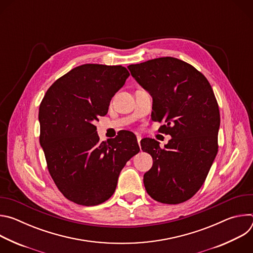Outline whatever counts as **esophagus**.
<instances>
[{
	"label": "esophagus",
	"mask_w": 253,
	"mask_h": 253,
	"mask_svg": "<svg viewBox=\"0 0 253 253\" xmlns=\"http://www.w3.org/2000/svg\"><path fill=\"white\" fill-rule=\"evenodd\" d=\"M141 139H142V137L140 136V135H137V141H138V144L140 145V141H141Z\"/></svg>",
	"instance_id": "1"
}]
</instances>
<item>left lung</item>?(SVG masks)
Returning a JSON list of instances; mask_svg holds the SVG:
<instances>
[{
	"mask_svg": "<svg viewBox=\"0 0 253 253\" xmlns=\"http://www.w3.org/2000/svg\"><path fill=\"white\" fill-rule=\"evenodd\" d=\"M128 69L152 96L151 118L165 122L159 131L172 137L164 148L154 139L141 141L143 151L153 158L144 174V186L158 202L182 203L203 185L217 154V101L205 76L179 59L162 57Z\"/></svg>",
	"mask_w": 253,
	"mask_h": 253,
	"instance_id": "obj_1",
	"label": "left lung"
}]
</instances>
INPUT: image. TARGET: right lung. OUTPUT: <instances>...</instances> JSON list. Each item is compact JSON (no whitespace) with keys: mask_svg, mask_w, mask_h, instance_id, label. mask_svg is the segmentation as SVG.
<instances>
[{"mask_svg":"<svg viewBox=\"0 0 253 253\" xmlns=\"http://www.w3.org/2000/svg\"><path fill=\"white\" fill-rule=\"evenodd\" d=\"M129 75L122 66L84 64L54 82L40 104V144L48 170L70 201L94 206L109 199L126 162L140 151L135 135L100 142L94 125Z\"/></svg>","mask_w":253,"mask_h":253,"instance_id":"right-lung-1","label":"right lung"}]
</instances>
